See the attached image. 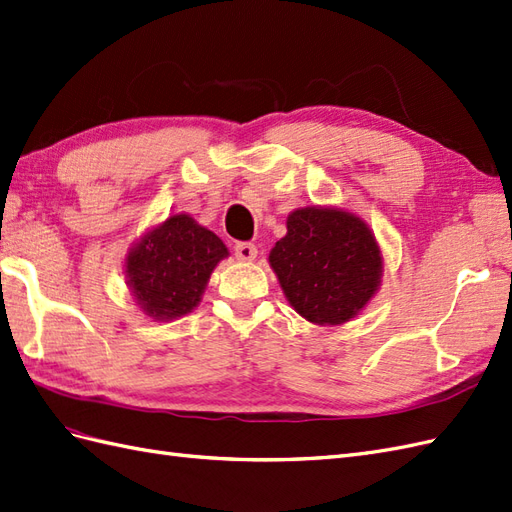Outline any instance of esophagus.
Segmentation results:
<instances>
[{
  "label": "esophagus",
  "instance_id": "obj_1",
  "mask_svg": "<svg viewBox=\"0 0 512 512\" xmlns=\"http://www.w3.org/2000/svg\"><path fill=\"white\" fill-rule=\"evenodd\" d=\"M233 251L240 261H253L257 257V246L251 242H238L233 246Z\"/></svg>",
  "mask_w": 512,
  "mask_h": 512
}]
</instances>
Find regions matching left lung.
Masks as SVG:
<instances>
[{"label": "left lung", "mask_w": 512, "mask_h": 512, "mask_svg": "<svg viewBox=\"0 0 512 512\" xmlns=\"http://www.w3.org/2000/svg\"><path fill=\"white\" fill-rule=\"evenodd\" d=\"M285 298L305 320L350 322L370 303L383 277V255L365 222L339 207H300L270 251Z\"/></svg>", "instance_id": "8db88e82"}]
</instances>
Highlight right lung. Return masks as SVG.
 Here are the masks:
<instances>
[{
  "instance_id": "right-lung-1",
  "label": "right lung",
  "mask_w": 512,
  "mask_h": 512,
  "mask_svg": "<svg viewBox=\"0 0 512 512\" xmlns=\"http://www.w3.org/2000/svg\"><path fill=\"white\" fill-rule=\"evenodd\" d=\"M227 246L188 214L168 216L134 244L125 257V277L144 316L177 320L201 303L209 277Z\"/></svg>"
}]
</instances>
